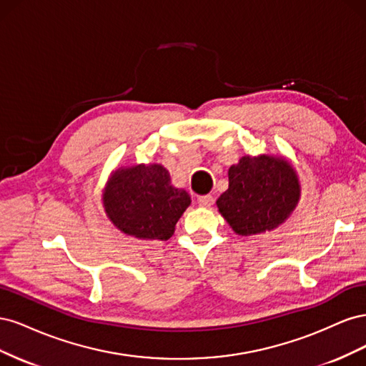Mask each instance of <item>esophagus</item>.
<instances>
[{
	"label": "esophagus",
	"mask_w": 366,
	"mask_h": 366,
	"mask_svg": "<svg viewBox=\"0 0 366 366\" xmlns=\"http://www.w3.org/2000/svg\"><path fill=\"white\" fill-rule=\"evenodd\" d=\"M198 204L202 206H212L214 204V197L212 195H200L198 197Z\"/></svg>",
	"instance_id": "1"
}]
</instances>
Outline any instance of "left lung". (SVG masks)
<instances>
[{
	"label": "left lung",
	"mask_w": 366,
	"mask_h": 366,
	"mask_svg": "<svg viewBox=\"0 0 366 366\" xmlns=\"http://www.w3.org/2000/svg\"><path fill=\"white\" fill-rule=\"evenodd\" d=\"M299 200L296 172L284 159L242 157L229 168V189L218 210L238 235L249 237L280 226Z\"/></svg>",
	"instance_id": "8db88e82"
}]
</instances>
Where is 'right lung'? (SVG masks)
<instances>
[{"mask_svg":"<svg viewBox=\"0 0 366 366\" xmlns=\"http://www.w3.org/2000/svg\"><path fill=\"white\" fill-rule=\"evenodd\" d=\"M105 210L114 226L143 239H169L191 197L171 186L169 172L160 164L119 169L104 194Z\"/></svg>","mask_w":366,"mask_h":366,"instance_id":"add662e5","label":"right lung"}]
</instances>
